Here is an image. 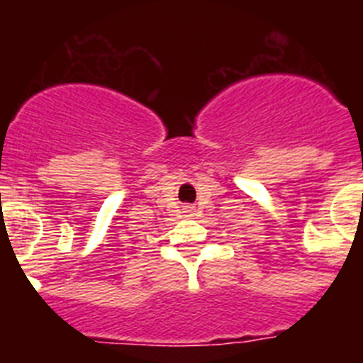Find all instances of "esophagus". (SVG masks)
Wrapping results in <instances>:
<instances>
[{
    "instance_id": "esophagus-1",
    "label": "esophagus",
    "mask_w": 363,
    "mask_h": 363,
    "mask_svg": "<svg viewBox=\"0 0 363 363\" xmlns=\"http://www.w3.org/2000/svg\"><path fill=\"white\" fill-rule=\"evenodd\" d=\"M189 211H191V213H192V211H194V209H192V207H189Z\"/></svg>"
}]
</instances>
